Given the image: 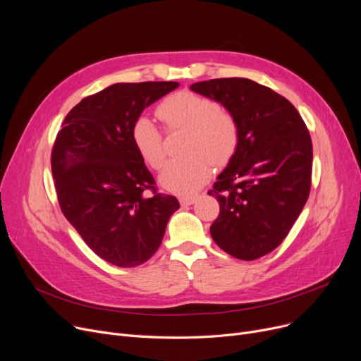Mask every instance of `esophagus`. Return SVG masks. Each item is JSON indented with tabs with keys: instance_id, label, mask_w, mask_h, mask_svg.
<instances>
[{
	"instance_id": "esophagus-1",
	"label": "esophagus",
	"mask_w": 361,
	"mask_h": 361,
	"mask_svg": "<svg viewBox=\"0 0 361 361\" xmlns=\"http://www.w3.org/2000/svg\"><path fill=\"white\" fill-rule=\"evenodd\" d=\"M180 203L183 207L191 206L193 203H196V196H181L180 197Z\"/></svg>"
}]
</instances>
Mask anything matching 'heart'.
Returning <instances> with one entry per match:
<instances>
[{
	"label": "heart",
	"instance_id": "heart-1",
	"mask_svg": "<svg viewBox=\"0 0 361 361\" xmlns=\"http://www.w3.org/2000/svg\"><path fill=\"white\" fill-rule=\"evenodd\" d=\"M157 114L170 130L188 132L184 142L188 155L168 162L159 177L165 190L177 195L195 193L209 180L212 162L224 165L235 155L239 142L236 118L214 100L178 91L158 106ZM130 137L142 161L152 170H161L165 162L164 135L154 120L147 116L136 118Z\"/></svg>",
	"mask_w": 361,
	"mask_h": 361
}]
</instances>
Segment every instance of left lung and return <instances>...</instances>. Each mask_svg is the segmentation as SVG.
Segmentation results:
<instances>
[{"label": "left lung", "instance_id": "obj_1", "mask_svg": "<svg viewBox=\"0 0 361 361\" xmlns=\"http://www.w3.org/2000/svg\"><path fill=\"white\" fill-rule=\"evenodd\" d=\"M233 114L239 142L207 195L219 202L213 241L239 259L276 250L309 197L312 140L295 106L248 78H216L190 85Z\"/></svg>", "mask_w": 361, "mask_h": 361}]
</instances>
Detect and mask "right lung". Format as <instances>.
<instances>
[{
    "mask_svg": "<svg viewBox=\"0 0 361 361\" xmlns=\"http://www.w3.org/2000/svg\"><path fill=\"white\" fill-rule=\"evenodd\" d=\"M177 87L174 81L113 84L82 99L58 132L51 165L61 210L85 244L113 266L148 261L180 207L174 196L157 193L130 137L143 109ZM145 189L154 196L147 198Z\"/></svg>",
    "mask_w": 361,
    "mask_h": 361,
    "instance_id": "right-lung-1",
    "label": "right lung"
}]
</instances>
